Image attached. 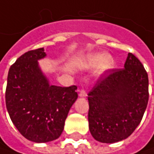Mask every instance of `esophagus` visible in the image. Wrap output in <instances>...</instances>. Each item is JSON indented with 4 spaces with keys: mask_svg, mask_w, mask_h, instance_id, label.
Here are the masks:
<instances>
[{
    "mask_svg": "<svg viewBox=\"0 0 154 154\" xmlns=\"http://www.w3.org/2000/svg\"><path fill=\"white\" fill-rule=\"evenodd\" d=\"M79 96L80 97H82V98H84V97H87V93H86V91L85 90H80V93H79Z\"/></svg>",
    "mask_w": 154,
    "mask_h": 154,
    "instance_id": "34e87169",
    "label": "esophagus"
}]
</instances>
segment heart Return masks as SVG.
I'll list each match as a JSON object with an SVG mask.
<instances>
[{
	"instance_id": "obj_1",
	"label": "heart",
	"mask_w": 154,
	"mask_h": 154,
	"mask_svg": "<svg viewBox=\"0 0 154 154\" xmlns=\"http://www.w3.org/2000/svg\"><path fill=\"white\" fill-rule=\"evenodd\" d=\"M81 66L84 69H93L97 67L100 73H103L111 69L113 66V59L103 53H97L88 56L82 61Z\"/></svg>"
}]
</instances>
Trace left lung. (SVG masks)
<instances>
[{"label": "left lung", "mask_w": 154, "mask_h": 154, "mask_svg": "<svg viewBox=\"0 0 154 154\" xmlns=\"http://www.w3.org/2000/svg\"><path fill=\"white\" fill-rule=\"evenodd\" d=\"M88 125L93 137L111 144L129 137L140 124L148 103V75L129 53L125 68L103 74L88 94Z\"/></svg>", "instance_id": "obj_1"}]
</instances>
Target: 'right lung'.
<instances>
[{"label":"right lung","mask_w":154,"mask_h":154,"mask_svg":"<svg viewBox=\"0 0 154 154\" xmlns=\"http://www.w3.org/2000/svg\"><path fill=\"white\" fill-rule=\"evenodd\" d=\"M44 48L29 51L10 66L6 88V107L14 125L29 140L45 143L57 139L64 130L77 87L50 85L38 60Z\"/></svg>","instance_id":"add662e5"}]
</instances>
